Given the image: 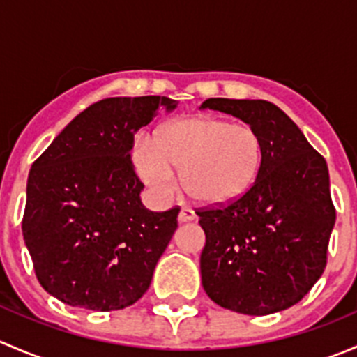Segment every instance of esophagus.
Here are the masks:
<instances>
[{
  "instance_id": "obj_1",
  "label": "esophagus",
  "mask_w": 357,
  "mask_h": 357,
  "mask_svg": "<svg viewBox=\"0 0 357 357\" xmlns=\"http://www.w3.org/2000/svg\"><path fill=\"white\" fill-rule=\"evenodd\" d=\"M197 219V214L192 211V208L188 207H183L181 211H179V222H188V221H195Z\"/></svg>"
}]
</instances>
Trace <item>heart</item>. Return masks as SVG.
Segmentation results:
<instances>
[{
  "label": "heart",
  "mask_w": 357,
  "mask_h": 357,
  "mask_svg": "<svg viewBox=\"0 0 357 357\" xmlns=\"http://www.w3.org/2000/svg\"><path fill=\"white\" fill-rule=\"evenodd\" d=\"M266 157L264 138L248 124L218 117L176 119L157 129L153 142L135 149L139 178L158 195L176 186L181 171L186 195L208 207L242 199L257 181Z\"/></svg>",
  "instance_id": "1"
}]
</instances>
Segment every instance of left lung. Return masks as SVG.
<instances>
[{
    "instance_id": "left-lung-1",
    "label": "left lung",
    "mask_w": 357,
    "mask_h": 357,
    "mask_svg": "<svg viewBox=\"0 0 357 357\" xmlns=\"http://www.w3.org/2000/svg\"><path fill=\"white\" fill-rule=\"evenodd\" d=\"M202 109L242 119L266 145L261 174L242 199L195 211L205 231V294L248 316L289 309L326 268L337 219L326 160L289 115L266 100L208 98Z\"/></svg>"
}]
</instances>
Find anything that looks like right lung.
<instances>
[{
    "instance_id": "1",
    "label": "right lung",
    "mask_w": 357,
    "mask_h": 357,
    "mask_svg": "<svg viewBox=\"0 0 357 357\" xmlns=\"http://www.w3.org/2000/svg\"><path fill=\"white\" fill-rule=\"evenodd\" d=\"M167 96H117L82 110L32 164L22 235L41 287L63 304L119 311L149 290L179 207H143L135 135Z\"/></svg>"
}]
</instances>
